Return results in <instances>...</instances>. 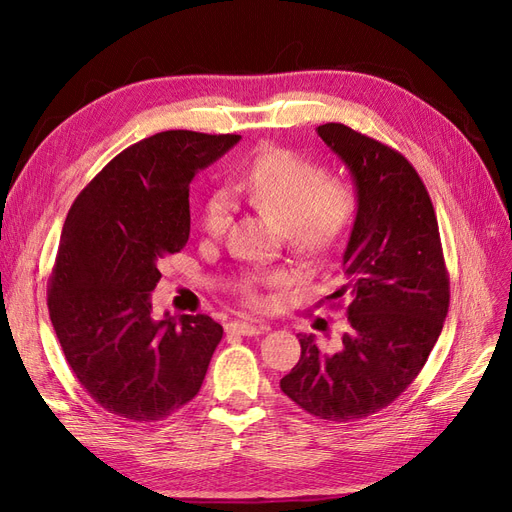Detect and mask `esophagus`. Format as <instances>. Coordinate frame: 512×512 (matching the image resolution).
I'll use <instances>...</instances> for the list:
<instances>
[{
  "label": "esophagus",
  "mask_w": 512,
  "mask_h": 512,
  "mask_svg": "<svg viewBox=\"0 0 512 512\" xmlns=\"http://www.w3.org/2000/svg\"><path fill=\"white\" fill-rule=\"evenodd\" d=\"M225 331L227 333H234V335H259L266 331V325H249V323H238V320H234V323H227L225 325Z\"/></svg>",
  "instance_id": "esophagus-1"
}]
</instances>
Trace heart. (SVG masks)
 <instances>
[{"label": "heart", "mask_w": 512, "mask_h": 512, "mask_svg": "<svg viewBox=\"0 0 512 512\" xmlns=\"http://www.w3.org/2000/svg\"><path fill=\"white\" fill-rule=\"evenodd\" d=\"M232 192L287 227L293 249L306 255L331 251L346 238L361 206L358 187L348 177H327V168L285 147L261 149L232 181ZM232 196L215 189L202 206L206 234H225L232 221ZM282 272L244 278L242 293L251 306H263L257 285L282 287Z\"/></svg>", "instance_id": "1"}]
</instances>
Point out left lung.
Wrapping results in <instances>:
<instances>
[{
	"label": "left lung",
	"mask_w": 512,
	"mask_h": 512,
	"mask_svg": "<svg viewBox=\"0 0 512 512\" xmlns=\"http://www.w3.org/2000/svg\"><path fill=\"white\" fill-rule=\"evenodd\" d=\"M350 170L361 206L342 259L348 331L337 352L299 335L301 356L280 390L318 420L354 422L407 390L449 310L439 223L420 175L392 147L344 124L316 128Z\"/></svg>",
	"instance_id": "obj_1"
}]
</instances>
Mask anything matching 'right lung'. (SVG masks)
I'll return each instance as SVG.
<instances>
[{
	"label": "right lung",
	"mask_w": 512,
	"mask_h": 512,
	"mask_svg": "<svg viewBox=\"0 0 512 512\" xmlns=\"http://www.w3.org/2000/svg\"><path fill=\"white\" fill-rule=\"evenodd\" d=\"M240 135L166 130L126 147L71 204L48 310L71 371L105 411L158 422L200 392L223 327L151 316L168 255L189 238V183Z\"/></svg>",
	"instance_id": "right-lung-1"
}]
</instances>
